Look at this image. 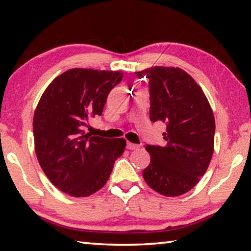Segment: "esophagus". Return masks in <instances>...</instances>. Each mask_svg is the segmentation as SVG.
I'll list each match as a JSON object with an SVG mask.
<instances>
[{"label": "esophagus", "instance_id": "obj_1", "mask_svg": "<svg viewBox=\"0 0 251 251\" xmlns=\"http://www.w3.org/2000/svg\"><path fill=\"white\" fill-rule=\"evenodd\" d=\"M127 150H137V148H139V145H137V144H133V143H129L127 142Z\"/></svg>", "mask_w": 251, "mask_h": 251}]
</instances>
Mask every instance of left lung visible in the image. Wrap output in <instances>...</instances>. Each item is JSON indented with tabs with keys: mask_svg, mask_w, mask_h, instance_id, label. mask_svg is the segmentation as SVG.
<instances>
[{
	"mask_svg": "<svg viewBox=\"0 0 251 251\" xmlns=\"http://www.w3.org/2000/svg\"><path fill=\"white\" fill-rule=\"evenodd\" d=\"M150 88L151 121L166 124L165 145H147V185L164 196L189 192L209 166L214 152L215 117L194 78L178 67L155 66L136 72Z\"/></svg>",
	"mask_w": 251,
	"mask_h": 251,
	"instance_id": "left-lung-1",
	"label": "left lung"
}]
</instances>
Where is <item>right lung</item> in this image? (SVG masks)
<instances>
[{
    "label": "right lung",
    "instance_id": "1",
    "mask_svg": "<svg viewBox=\"0 0 251 251\" xmlns=\"http://www.w3.org/2000/svg\"><path fill=\"white\" fill-rule=\"evenodd\" d=\"M123 72L73 69L46 88L33 120L35 152L50 182L74 197L96 193L125 151L124 138L85 134L90 117L100 116Z\"/></svg>",
    "mask_w": 251,
    "mask_h": 251
}]
</instances>
